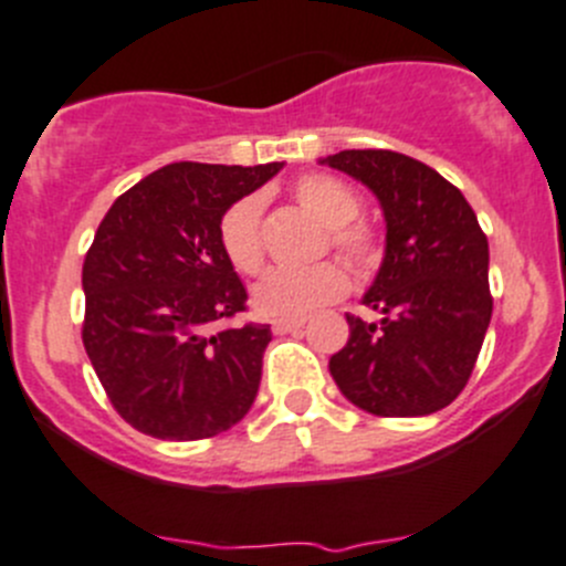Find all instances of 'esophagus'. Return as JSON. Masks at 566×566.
Here are the masks:
<instances>
[{
    "instance_id": "esophagus-1",
    "label": "esophagus",
    "mask_w": 566,
    "mask_h": 566,
    "mask_svg": "<svg viewBox=\"0 0 566 566\" xmlns=\"http://www.w3.org/2000/svg\"><path fill=\"white\" fill-rule=\"evenodd\" d=\"M301 326H304V321L301 318H287V321H273L271 329L276 332V335H287V332L301 329Z\"/></svg>"
}]
</instances>
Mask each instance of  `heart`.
Returning a JSON list of instances; mask_svg holds the SVG:
<instances>
[{
    "instance_id": "b5f03b06",
    "label": "heart",
    "mask_w": 566,
    "mask_h": 566,
    "mask_svg": "<svg viewBox=\"0 0 566 566\" xmlns=\"http://www.w3.org/2000/svg\"><path fill=\"white\" fill-rule=\"evenodd\" d=\"M310 214L329 229V242L357 271H368L379 259V242L368 226L357 223L355 189L332 176H307L293 187ZM262 195H245L223 211L218 242L229 265L240 273H256L262 265ZM348 276L337 262H318L304 271H268L251 290V304L262 318H304L313 310L340 298Z\"/></svg>"
}]
</instances>
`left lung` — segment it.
<instances>
[{
    "label": "left lung",
    "instance_id": "1",
    "mask_svg": "<svg viewBox=\"0 0 566 566\" xmlns=\"http://www.w3.org/2000/svg\"><path fill=\"white\" fill-rule=\"evenodd\" d=\"M321 164L357 178L385 214V256L329 371L374 416H430L455 402L491 321L489 240L472 206L432 167L394 150H340Z\"/></svg>",
    "mask_w": 566,
    "mask_h": 566
}]
</instances>
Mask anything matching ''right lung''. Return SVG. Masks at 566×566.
Listing matches in <instances>:
<instances>
[{
	"mask_svg": "<svg viewBox=\"0 0 566 566\" xmlns=\"http://www.w3.org/2000/svg\"><path fill=\"white\" fill-rule=\"evenodd\" d=\"M282 167L167 164L99 223L83 262V346L116 413L145 436L198 441L251 410L271 326L218 329L248 301L218 226Z\"/></svg>",
	"mask_w": 566,
	"mask_h": 566,
	"instance_id": "add662e5",
	"label": "right lung"
}]
</instances>
